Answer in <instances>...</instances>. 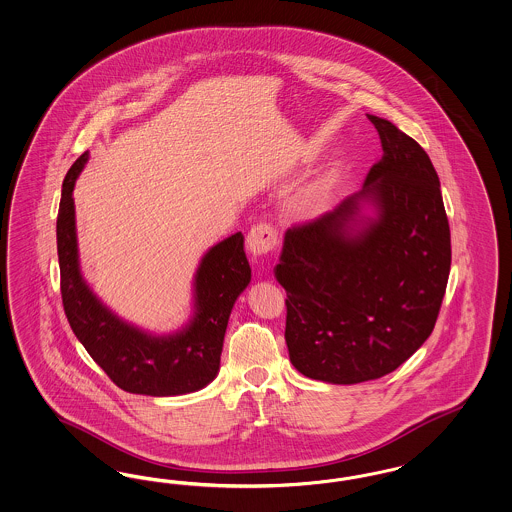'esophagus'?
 Instances as JSON below:
<instances>
[{"instance_id": "esophagus-1", "label": "esophagus", "mask_w": 512, "mask_h": 512, "mask_svg": "<svg viewBox=\"0 0 512 512\" xmlns=\"http://www.w3.org/2000/svg\"><path fill=\"white\" fill-rule=\"evenodd\" d=\"M278 242V236H276V230L274 226L268 225V223H259V225L253 226L247 234V251L253 259H259V257H265L268 255Z\"/></svg>"}]
</instances>
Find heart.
Masks as SVG:
<instances>
[{
    "label": "heart",
    "instance_id": "heart-1",
    "mask_svg": "<svg viewBox=\"0 0 512 512\" xmlns=\"http://www.w3.org/2000/svg\"><path fill=\"white\" fill-rule=\"evenodd\" d=\"M329 202V184L316 183L310 184L307 188H303L291 202L293 211L303 217V219H310L318 213H322L326 209Z\"/></svg>",
    "mask_w": 512,
    "mask_h": 512
}]
</instances>
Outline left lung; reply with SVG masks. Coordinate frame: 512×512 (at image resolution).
I'll return each mask as SVG.
<instances>
[{"mask_svg":"<svg viewBox=\"0 0 512 512\" xmlns=\"http://www.w3.org/2000/svg\"><path fill=\"white\" fill-rule=\"evenodd\" d=\"M368 120L383 156L362 190L289 228L274 268L287 293L289 360L331 385L402 366L429 339L450 276V225L434 165L394 123Z\"/></svg>","mask_w":512,"mask_h":512,"instance_id":"obj_1","label":"left lung"}]
</instances>
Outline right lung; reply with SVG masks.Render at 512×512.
I'll return each mask as SVG.
<instances>
[{
  "instance_id": "1",
  "label": "right lung",
  "mask_w": 512,
  "mask_h": 512,
  "mask_svg": "<svg viewBox=\"0 0 512 512\" xmlns=\"http://www.w3.org/2000/svg\"><path fill=\"white\" fill-rule=\"evenodd\" d=\"M87 160L89 152L68 169L57 217L62 305L70 328L125 392L177 396L204 389L219 373L232 307L251 282L242 232L209 247L202 257L192 284V316L183 328L165 335L137 328L104 305L80 268L72 192Z\"/></svg>"
}]
</instances>
